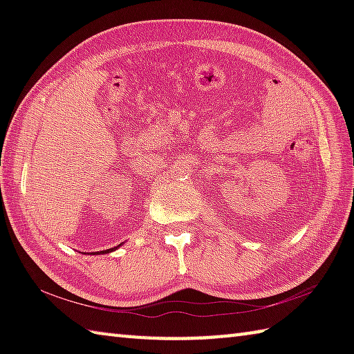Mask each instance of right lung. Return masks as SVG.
<instances>
[{"mask_svg": "<svg viewBox=\"0 0 354 354\" xmlns=\"http://www.w3.org/2000/svg\"><path fill=\"white\" fill-rule=\"evenodd\" d=\"M123 243H120V245H117V246H114V248H109V250H106V251H100V252H94V254H109V252H112V251H115V250H118L120 246H122Z\"/></svg>", "mask_w": 354, "mask_h": 354, "instance_id": "right-lung-1", "label": "right lung"}]
</instances>
